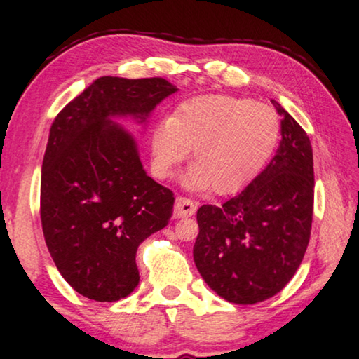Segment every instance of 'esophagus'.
<instances>
[{"mask_svg":"<svg viewBox=\"0 0 359 359\" xmlns=\"http://www.w3.org/2000/svg\"><path fill=\"white\" fill-rule=\"evenodd\" d=\"M197 210V203L194 200H190L187 197H177L175 198V205H174V217L177 218H184V217H192Z\"/></svg>","mask_w":359,"mask_h":359,"instance_id":"1","label":"esophagus"}]
</instances>
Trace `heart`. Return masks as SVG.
Wrapping results in <instances>:
<instances>
[{"label": "heart", "instance_id": "heart-1", "mask_svg": "<svg viewBox=\"0 0 359 359\" xmlns=\"http://www.w3.org/2000/svg\"><path fill=\"white\" fill-rule=\"evenodd\" d=\"M279 114L252 98L198 95L184 100L152 126L151 164L157 177L172 175L192 149L184 182L217 195L240 192L259 175L280 141Z\"/></svg>", "mask_w": 359, "mask_h": 359}]
</instances>
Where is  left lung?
<instances>
[{
	"instance_id": "8db88e82",
	"label": "left lung",
	"mask_w": 359,
	"mask_h": 359,
	"mask_svg": "<svg viewBox=\"0 0 359 359\" xmlns=\"http://www.w3.org/2000/svg\"><path fill=\"white\" fill-rule=\"evenodd\" d=\"M283 140L240 195L197 212L195 266L231 304H257L285 287L307 251L313 215V154L307 133L272 100Z\"/></svg>"
}]
</instances>
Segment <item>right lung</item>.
Here are the masks:
<instances>
[{
  "label": "right lung",
  "instance_id": "1",
  "mask_svg": "<svg viewBox=\"0 0 359 359\" xmlns=\"http://www.w3.org/2000/svg\"><path fill=\"white\" fill-rule=\"evenodd\" d=\"M177 88L162 76H100L57 114L41 175V222L62 277L97 302L140 283L137 246L169 223L174 194L142 169L111 116H146Z\"/></svg>",
  "mask_w": 359,
  "mask_h": 359
}]
</instances>
